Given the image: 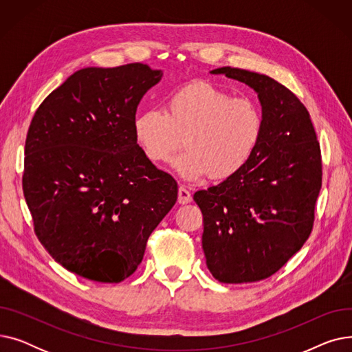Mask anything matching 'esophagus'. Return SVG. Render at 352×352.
<instances>
[{
  "label": "esophagus",
  "mask_w": 352,
  "mask_h": 352,
  "mask_svg": "<svg viewBox=\"0 0 352 352\" xmlns=\"http://www.w3.org/2000/svg\"><path fill=\"white\" fill-rule=\"evenodd\" d=\"M192 199V195L190 192V190H187L186 187H179L178 188V202L179 204H188V202H191Z\"/></svg>",
  "instance_id": "1"
}]
</instances>
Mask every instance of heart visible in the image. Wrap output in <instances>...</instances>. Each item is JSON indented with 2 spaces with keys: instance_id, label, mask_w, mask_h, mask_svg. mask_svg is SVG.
I'll use <instances>...</instances> for the list:
<instances>
[{
  "instance_id": "1",
  "label": "heart",
  "mask_w": 352,
  "mask_h": 352,
  "mask_svg": "<svg viewBox=\"0 0 352 352\" xmlns=\"http://www.w3.org/2000/svg\"><path fill=\"white\" fill-rule=\"evenodd\" d=\"M258 105L208 81L184 85L166 97L164 109L150 108L134 120V137L145 158L165 164L186 144L177 171L190 181L211 174L226 179L241 171L263 137Z\"/></svg>"
}]
</instances>
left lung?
I'll list each match as a JSON object with an SVG mask.
<instances>
[{
	"mask_svg": "<svg viewBox=\"0 0 352 352\" xmlns=\"http://www.w3.org/2000/svg\"><path fill=\"white\" fill-rule=\"evenodd\" d=\"M258 92L264 129L244 168L194 194L204 217L202 250L215 280L268 278L308 239L322 186L321 148L308 109L264 74L223 67L211 71Z\"/></svg>",
	"mask_w": 352,
	"mask_h": 352,
	"instance_id": "left-lung-1",
	"label": "left lung"
}]
</instances>
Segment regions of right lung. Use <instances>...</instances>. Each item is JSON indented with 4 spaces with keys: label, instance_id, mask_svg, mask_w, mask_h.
Wrapping results in <instances>:
<instances>
[{
    "label": "right lung",
    "instance_id": "add662e5",
    "mask_svg": "<svg viewBox=\"0 0 352 352\" xmlns=\"http://www.w3.org/2000/svg\"><path fill=\"white\" fill-rule=\"evenodd\" d=\"M162 77L133 63L74 72L35 111L25 140L23 191L34 231L68 271L121 283L174 207L175 179L134 137L137 107Z\"/></svg>",
    "mask_w": 352,
    "mask_h": 352
}]
</instances>
